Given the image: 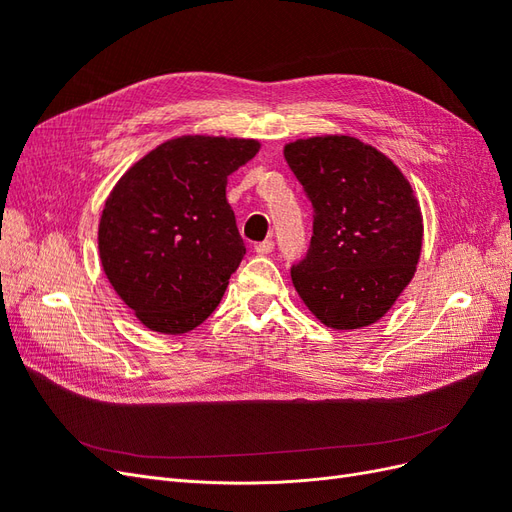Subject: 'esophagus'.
<instances>
[{
  "label": "esophagus",
  "mask_w": 512,
  "mask_h": 512,
  "mask_svg": "<svg viewBox=\"0 0 512 512\" xmlns=\"http://www.w3.org/2000/svg\"><path fill=\"white\" fill-rule=\"evenodd\" d=\"M273 241L271 239H267V241H260V243H256V254H260V256H267V254H271L273 252Z\"/></svg>",
  "instance_id": "34e87169"
}]
</instances>
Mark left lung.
Instances as JSON below:
<instances>
[{
	"instance_id": "obj_1",
	"label": "left lung",
	"mask_w": 512,
	"mask_h": 512,
	"mask_svg": "<svg viewBox=\"0 0 512 512\" xmlns=\"http://www.w3.org/2000/svg\"><path fill=\"white\" fill-rule=\"evenodd\" d=\"M284 156L314 218L307 252L290 267L292 284L327 327H367L389 312L421 256L423 220L410 183L350 136L290 143Z\"/></svg>"
}]
</instances>
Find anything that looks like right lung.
I'll list each match as a JSON object with an SVG mask.
<instances>
[{
    "instance_id": "1",
    "label": "right lung",
    "mask_w": 512,
    "mask_h": 512,
    "mask_svg": "<svg viewBox=\"0 0 512 512\" xmlns=\"http://www.w3.org/2000/svg\"><path fill=\"white\" fill-rule=\"evenodd\" d=\"M256 153L243 138L181 136L136 162L108 196L102 267L147 329L188 333L222 301L245 256L226 183Z\"/></svg>"
}]
</instances>
